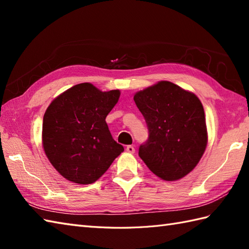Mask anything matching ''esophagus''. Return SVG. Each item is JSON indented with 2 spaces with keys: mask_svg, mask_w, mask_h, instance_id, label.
<instances>
[{
  "mask_svg": "<svg viewBox=\"0 0 249 249\" xmlns=\"http://www.w3.org/2000/svg\"><path fill=\"white\" fill-rule=\"evenodd\" d=\"M126 151H127L128 153H131V154H134L135 153V146L134 145H127L126 146Z\"/></svg>",
  "mask_w": 249,
  "mask_h": 249,
  "instance_id": "obj_1",
  "label": "esophagus"
}]
</instances>
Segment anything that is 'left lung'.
<instances>
[{"label": "left lung", "mask_w": 249, "mask_h": 249, "mask_svg": "<svg viewBox=\"0 0 249 249\" xmlns=\"http://www.w3.org/2000/svg\"><path fill=\"white\" fill-rule=\"evenodd\" d=\"M144 116L149 138L139 156L165 181L184 178L197 166L208 143L203 106L195 94L177 84L160 81L135 94Z\"/></svg>", "instance_id": "left-lung-1"}]
</instances>
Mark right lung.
I'll use <instances>...</instances> for the list:
<instances>
[{
	"instance_id": "right-lung-1",
	"label": "right lung",
	"mask_w": 249,
	"mask_h": 249,
	"mask_svg": "<svg viewBox=\"0 0 249 249\" xmlns=\"http://www.w3.org/2000/svg\"><path fill=\"white\" fill-rule=\"evenodd\" d=\"M119 89L102 92L80 83L57 96L43 121V146L61 176L77 184H91L124 151L111 136L106 116L118 103Z\"/></svg>"
}]
</instances>
